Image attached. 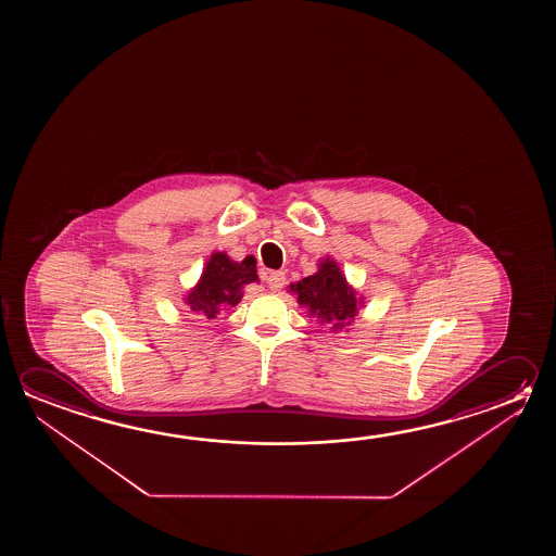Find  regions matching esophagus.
Returning <instances> with one entry per match:
<instances>
[{"label": "esophagus", "mask_w": 556, "mask_h": 556, "mask_svg": "<svg viewBox=\"0 0 556 556\" xmlns=\"http://www.w3.org/2000/svg\"><path fill=\"white\" fill-rule=\"evenodd\" d=\"M285 281H287V277L282 271H271V274L265 277V282H267V287H269V291L279 292L282 287H285Z\"/></svg>", "instance_id": "esophagus-1"}]
</instances>
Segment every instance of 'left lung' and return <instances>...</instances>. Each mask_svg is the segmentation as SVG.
<instances>
[{"label": "left lung", "mask_w": 556, "mask_h": 556, "mask_svg": "<svg viewBox=\"0 0 556 556\" xmlns=\"http://www.w3.org/2000/svg\"><path fill=\"white\" fill-rule=\"evenodd\" d=\"M289 289L296 294V302L306 308L309 318L326 324L333 333L349 328L358 309L365 306L363 294L346 281L345 274L331 257L319 260L316 274L291 282Z\"/></svg>", "instance_id": "1"}]
</instances>
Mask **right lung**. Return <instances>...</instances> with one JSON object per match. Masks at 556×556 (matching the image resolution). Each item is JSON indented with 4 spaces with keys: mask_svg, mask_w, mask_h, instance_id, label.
<instances>
[{
    "mask_svg": "<svg viewBox=\"0 0 556 556\" xmlns=\"http://www.w3.org/2000/svg\"><path fill=\"white\" fill-rule=\"evenodd\" d=\"M257 281L254 255L235 262L227 252H213L203 267L200 281L191 287L184 302L195 316L215 319L223 309L237 306L244 296V287Z\"/></svg>",
    "mask_w": 556,
    "mask_h": 556,
    "instance_id": "add662e5",
    "label": "right lung"
}]
</instances>
